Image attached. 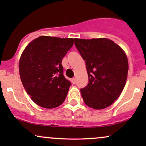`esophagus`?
<instances>
[{
  "label": "esophagus",
  "mask_w": 146,
  "mask_h": 146,
  "mask_svg": "<svg viewBox=\"0 0 146 146\" xmlns=\"http://www.w3.org/2000/svg\"><path fill=\"white\" fill-rule=\"evenodd\" d=\"M71 82H72V83L73 84H75L76 83V79H75V78H72L71 79Z\"/></svg>",
  "instance_id": "1"
}]
</instances>
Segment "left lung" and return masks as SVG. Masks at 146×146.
Masks as SVG:
<instances>
[{
	"label": "left lung",
	"instance_id": "1",
	"mask_svg": "<svg viewBox=\"0 0 146 146\" xmlns=\"http://www.w3.org/2000/svg\"><path fill=\"white\" fill-rule=\"evenodd\" d=\"M74 40L88 73V84L80 89L85 104L97 110L110 106L126 82L128 62L125 52L107 38Z\"/></svg>",
	"mask_w": 146,
	"mask_h": 146
}]
</instances>
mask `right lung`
I'll return each instance as SVG.
<instances>
[{
	"mask_svg": "<svg viewBox=\"0 0 146 146\" xmlns=\"http://www.w3.org/2000/svg\"><path fill=\"white\" fill-rule=\"evenodd\" d=\"M73 38L42 36L29 43L19 62L21 82L36 104L53 108L63 103L71 84L63 75L62 60Z\"/></svg>",
	"mask_w": 146,
	"mask_h": 146,
	"instance_id": "right-lung-1",
	"label": "right lung"
}]
</instances>
